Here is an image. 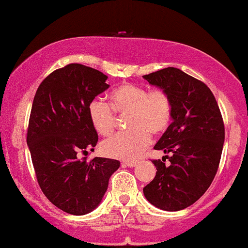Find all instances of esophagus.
<instances>
[{"label": "esophagus", "instance_id": "34e87169", "mask_svg": "<svg viewBox=\"0 0 248 248\" xmlns=\"http://www.w3.org/2000/svg\"><path fill=\"white\" fill-rule=\"evenodd\" d=\"M122 165L123 166H126V167H135L137 165L136 161H123L122 162Z\"/></svg>", "mask_w": 248, "mask_h": 248}]
</instances>
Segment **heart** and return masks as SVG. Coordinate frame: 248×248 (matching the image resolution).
<instances>
[{
  "label": "heart",
  "mask_w": 248,
  "mask_h": 248,
  "mask_svg": "<svg viewBox=\"0 0 248 248\" xmlns=\"http://www.w3.org/2000/svg\"><path fill=\"white\" fill-rule=\"evenodd\" d=\"M116 113L129 115V131L116 133L102 142V152L111 158L132 160L148 146L151 133L160 136L170 127L173 103L164 89L148 90L133 83H123L110 94V104L102 98L90 101L88 115L94 129L109 136L115 129Z\"/></svg>",
  "instance_id": "obj_1"
}]
</instances>
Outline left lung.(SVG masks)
<instances>
[{
    "instance_id": "left-lung-1",
    "label": "left lung",
    "mask_w": 248,
    "mask_h": 248,
    "mask_svg": "<svg viewBox=\"0 0 248 248\" xmlns=\"http://www.w3.org/2000/svg\"><path fill=\"white\" fill-rule=\"evenodd\" d=\"M144 78L173 103V122L154 146L171 155L152 160L156 174L144 195L161 210L179 211L194 204L216 176L225 139L222 113L209 87L181 69L167 67Z\"/></svg>"
}]
</instances>
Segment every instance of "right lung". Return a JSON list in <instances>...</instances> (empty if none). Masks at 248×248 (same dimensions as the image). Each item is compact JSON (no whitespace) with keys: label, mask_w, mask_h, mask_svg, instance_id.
Masks as SVG:
<instances>
[{"label":"right lung","mask_w":248,"mask_h":248,"mask_svg":"<svg viewBox=\"0 0 248 248\" xmlns=\"http://www.w3.org/2000/svg\"><path fill=\"white\" fill-rule=\"evenodd\" d=\"M107 78L92 67L69 63L44 78L32 103L26 142L38 185L67 214L81 216L94 210L119 167L118 160L78 159L97 144L88 106L109 88Z\"/></svg>","instance_id":"right-lung-1"}]
</instances>
